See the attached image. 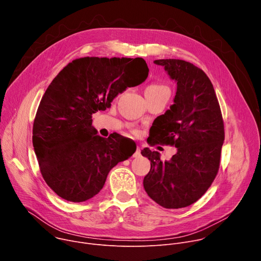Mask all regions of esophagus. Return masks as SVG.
Returning <instances> with one entry per match:
<instances>
[{"instance_id": "1", "label": "esophagus", "mask_w": 261, "mask_h": 261, "mask_svg": "<svg viewBox=\"0 0 261 261\" xmlns=\"http://www.w3.org/2000/svg\"><path fill=\"white\" fill-rule=\"evenodd\" d=\"M139 156H140V147H139V146H137V147H136V151H135V153L133 154V157H135V158H136V157H139Z\"/></svg>"}]
</instances>
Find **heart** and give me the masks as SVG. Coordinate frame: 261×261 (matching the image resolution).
<instances>
[{"mask_svg":"<svg viewBox=\"0 0 261 261\" xmlns=\"http://www.w3.org/2000/svg\"><path fill=\"white\" fill-rule=\"evenodd\" d=\"M161 93L170 94V90L167 86H165L163 84H158V83L151 84L145 90V95H156V94H161Z\"/></svg>","mask_w":261,"mask_h":261,"instance_id":"obj_1","label":"heart"}]
</instances>
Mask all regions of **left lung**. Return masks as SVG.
<instances>
[{
	"label": "left lung",
	"instance_id": "left-lung-1",
	"mask_svg": "<svg viewBox=\"0 0 261 261\" xmlns=\"http://www.w3.org/2000/svg\"><path fill=\"white\" fill-rule=\"evenodd\" d=\"M176 82L174 103L150 129L147 143L174 145L176 154L161 161L160 154L144 147L151 161L143 178L147 195L165 208H180L197 201L211 187L220 166L224 122L214 87L195 65L177 59L156 60Z\"/></svg>",
	"mask_w": 261,
	"mask_h": 261
}]
</instances>
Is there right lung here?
Returning <instances> with one entry per match:
<instances>
[{
  "mask_svg": "<svg viewBox=\"0 0 261 261\" xmlns=\"http://www.w3.org/2000/svg\"><path fill=\"white\" fill-rule=\"evenodd\" d=\"M147 75L142 58L85 57L54 79L37 109L33 145L44 180L60 197L71 202L94 197L110 169L134 154L128 138L97 135L92 115Z\"/></svg>",
  "mask_w": 261,
  "mask_h": 261,
  "instance_id": "1",
  "label": "right lung"
}]
</instances>
